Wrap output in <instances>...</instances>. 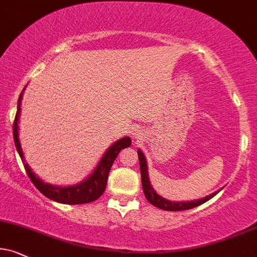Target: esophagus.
<instances>
[{
    "mask_svg": "<svg viewBox=\"0 0 257 257\" xmlns=\"http://www.w3.org/2000/svg\"><path fill=\"white\" fill-rule=\"evenodd\" d=\"M134 137L136 138V139H141V137H142V136H141V132H135V134H134Z\"/></svg>",
    "mask_w": 257,
    "mask_h": 257,
    "instance_id": "esophagus-1",
    "label": "esophagus"
}]
</instances>
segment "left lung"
Listing matches in <instances>:
<instances>
[{
	"label": "left lung",
	"mask_w": 257,
	"mask_h": 257,
	"mask_svg": "<svg viewBox=\"0 0 257 257\" xmlns=\"http://www.w3.org/2000/svg\"><path fill=\"white\" fill-rule=\"evenodd\" d=\"M138 158H139V166H141V175H142V185H143V191L145 194V198L148 199V201L150 204H153L156 207L161 208V210L164 211H185V210H189V208H194L196 206L204 204V202L208 201L210 199L213 198L217 193H219L221 191V188L219 191L212 193V194L205 196V198L201 199H196V200H192V201H172L168 200V199L163 198L162 195L157 194V192L155 191L154 187L151 186L150 183V179H149V172H148V162L147 158H145L143 151L141 149H138Z\"/></svg>",
	"instance_id": "obj_1"
}]
</instances>
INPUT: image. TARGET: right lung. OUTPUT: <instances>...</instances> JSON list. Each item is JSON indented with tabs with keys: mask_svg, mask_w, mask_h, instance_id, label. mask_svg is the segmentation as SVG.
I'll use <instances>...</instances> for the list:
<instances>
[{
	"mask_svg": "<svg viewBox=\"0 0 257 257\" xmlns=\"http://www.w3.org/2000/svg\"><path fill=\"white\" fill-rule=\"evenodd\" d=\"M26 87L24 88V90ZM24 90L19 96L18 101V110L17 115H15L14 125H13V136H14L15 148H17L19 155H20L22 162H24L25 169H26L27 175L30 176L31 181L33 185L37 187L39 191L43 193L46 198L51 199L53 201L61 202V204H68V205H78V204H87V202L95 201L99 199L101 195L103 194L104 189H106L107 179H108V174L110 168L114 161H115L116 156L122 149L128 148L131 145V138L130 137H122L118 139L116 142L110 145V147L104 151L102 157L100 158L99 163L96 164L95 169L91 172L90 175L87 176L83 181L76 185L70 186H56L47 183L41 180L39 176L36 175L34 172H32L31 167L28 166L24 156V151H22L20 138H19V118H20L21 113V100L22 95H24Z\"/></svg>",
	"mask_w": 257,
	"mask_h": 257,
	"instance_id": "add662e5",
	"label": "right lung"
}]
</instances>
